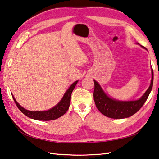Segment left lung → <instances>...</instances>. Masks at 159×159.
<instances>
[{"label":"left lung","mask_w":159,"mask_h":159,"mask_svg":"<svg viewBox=\"0 0 159 159\" xmlns=\"http://www.w3.org/2000/svg\"><path fill=\"white\" fill-rule=\"evenodd\" d=\"M139 44V43H138ZM143 48H146L141 46ZM151 80L146 91L138 100L119 101L108 96L96 80H94L93 99L98 111L106 116L116 119H121L131 116L143 106L147 100L153 87V71L151 68Z\"/></svg>","instance_id":"left-lung-1"}]
</instances>
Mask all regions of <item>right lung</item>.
Segmentation results:
<instances>
[{
	"instance_id": "add662e5",
	"label": "right lung",
	"mask_w": 159,
	"mask_h": 159,
	"mask_svg": "<svg viewBox=\"0 0 159 159\" xmlns=\"http://www.w3.org/2000/svg\"><path fill=\"white\" fill-rule=\"evenodd\" d=\"M79 80H76L74 83L70 85V87L68 88L67 91L65 92L64 95H63V98L61 100L56 104L55 106L51 108V109L47 111H30L26 110L25 108L22 107L20 104H19L16 98L13 96V98L16 106H18L21 112L23 114H25L26 116L29 117L32 119L38 120H55L58 118L59 117L62 116L66 113V111H68V108H69L70 103V97H71V93L74 89L75 85Z\"/></svg>"
}]
</instances>
